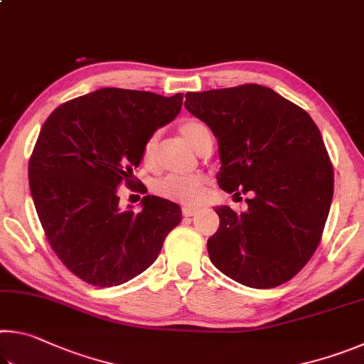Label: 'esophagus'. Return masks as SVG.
Returning <instances> with one entry per match:
<instances>
[{"label":"esophagus","mask_w":364,"mask_h":364,"mask_svg":"<svg viewBox=\"0 0 364 364\" xmlns=\"http://www.w3.org/2000/svg\"><path fill=\"white\" fill-rule=\"evenodd\" d=\"M196 213H197V208H194V207H184L183 208L184 217H194Z\"/></svg>","instance_id":"1"}]
</instances>
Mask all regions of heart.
<instances>
[{
    "instance_id": "1",
    "label": "heart",
    "mask_w": 364,
    "mask_h": 364,
    "mask_svg": "<svg viewBox=\"0 0 364 364\" xmlns=\"http://www.w3.org/2000/svg\"><path fill=\"white\" fill-rule=\"evenodd\" d=\"M181 136L186 139V143L193 147L194 151L200 154L204 146L212 141V133L208 130L205 123L199 120H186L180 125ZM160 136L159 133H152L146 139L143 146V162L147 167H156L157 164V152H159ZM207 186L205 176L199 173L189 176H175L168 175L164 176L154 183V193L162 199L171 202H178L181 205H196L199 204L204 197Z\"/></svg>"
}]
</instances>
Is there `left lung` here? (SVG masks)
I'll list each match as a JSON object with an SVG mask.
<instances>
[{"instance_id":"8db88e82","label":"left lung","mask_w":364,"mask_h":364,"mask_svg":"<svg viewBox=\"0 0 364 364\" xmlns=\"http://www.w3.org/2000/svg\"><path fill=\"white\" fill-rule=\"evenodd\" d=\"M184 107L218 139V186L252 194L242 213L215 208L220 228L207 241L212 263L247 287L292 279L321 241L334 194V170L316 123L254 83L186 93Z\"/></svg>"}]
</instances>
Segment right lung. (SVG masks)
Here are the masks:
<instances>
[{"label": "right lung", "instance_id": "1", "mask_svg": "<svg viewBox=\"0 0 364 364\" xmlns=\"http://www.w3.org/2000/svg\"><path fill=\"white\" fill-rule=\"evenodd\" d=\"M183 93L101 88L48 117L28 162L33 204L59 260L88 284L112 287L156 262L181 208L144 196L143 210H120L146 139L180 114Z\"/></svg>", "mask_w": 364, "mask_h": 364}]
</instances>
